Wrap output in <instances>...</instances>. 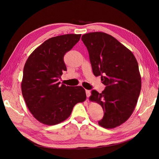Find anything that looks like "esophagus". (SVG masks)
Segmentation results:
<instances>
[{
  "instance_id": "34e87169",
  "label": "esophagus",
  "mask_w": 159,
  "mask_h": 159,
  "mask_svg": "<svg viewBox=\"0 0 159 159\" xmlns=\"http://www.w3.org/2000/svg\"><path fill=\"white\" fill-rule=\"evenodd\" d=\"M85 93H86V96H87V98L90 97V90H85Z\"/></svg>"
}]
</instances>
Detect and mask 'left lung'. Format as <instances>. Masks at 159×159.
<instances>
[{
	"mask_svg": "<svg viewBox=\"0 0 159 159\" xmlns=\"http://www.w3.org/2000/svg\"><path fill=\"white\" fill-rule=\"evenodd\" d=\"M95 76L106 85L101 93L93 90L90 100L102 106L100 126L113 128L125 122L137 105L141 90L139 64L132 52L112 36L102 32L82 36Z\"/></svg>",
	"mask_w": 159,
	"mask_h": 159,
	"instance_id": "obj_1",
	"label": "left lung"
}]
</instances>
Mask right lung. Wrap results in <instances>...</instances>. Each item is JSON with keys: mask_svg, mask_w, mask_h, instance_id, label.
<instances>
[{"mask_svg": "<svg viewBox=\"0 0 159 159\" xmlns=\"http://www.w3.org/2000/svg\"><path fill=\"white\" fill-rule=\"evenodd\" d=\"M80 36L68 34L51 38L35 49L25 63L22 96L33 116L43 124L55 125L65 121L74 106L86 99L82 86H66L59 82L63 71H66L64 55Z\"/></svg>", "mask_w": 159, "mask_h": 159, "instance_id": "1", "label": "right lung"}]
</instances>
